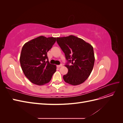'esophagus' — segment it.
<instances>
[{
    "label": "esophagus",
    "instance_id": "esophagus-1",
    "mask_svg": "<svg viewBox=\"0 0 123 123\" xmlns=\"http://www.w3.org/2000/svg\"><path fill=\"white\" fill-rule=\"evenodd\" d=\"M62 65L61 64V65H57V68H60L61 67H62Z\"/></svg>",
    "mask_w": 123,
    "mask_h": 123
}]
</instances>
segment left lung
Listing matches in <instances>:
<instances>
[{"label": "left lung", "instance_id": "8db88e82", "mask_svg": "<svg viewBox=\"0 0 123 123\" xmlns=\"http://www.w3.org/2000/svg\"><path fill=\"white\" fill-rule=\"evenodd\" d=\"M56 42L68 61L65 66L68 72L63 76L64 80L74 86L82 84L90 75L93 68V48L90 43L73 35L57 37Z\"/></svg>", "mask_w": 123, "mask_h": 123}]
</instances>
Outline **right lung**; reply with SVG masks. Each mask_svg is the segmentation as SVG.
Wrapping results in <instances>:
<instances>
[{
    "label": "right lung",
    "mask_w": 123,
    "mask_h": 123,
    "mask_svg": "<svg viewBox=\"0 0 123 123\" xmlns=\"http://www.w3.org/2000/svg\"><path fill=\"white\" fill-rule=\"evenodd\" d=\"M56 38L40 36L25 43L22 48L20 63L27 79L37 85H43L51 80L56 66L48 61L47 52Z\"/></svg>",
    "instance_id": "1"
}]
</instances>
